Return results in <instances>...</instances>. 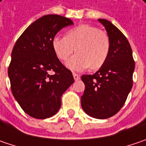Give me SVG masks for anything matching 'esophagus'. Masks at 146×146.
Segmentation results:
<instances>
[{
	"label": "esophagus",
	"mask_w": 146,
	"mask_h": 146,
	"mask_svg": "<svg viewBox=\"0 0 146 146\" xmlns=\"http://www.w3.org/2000/svg\"><path fill=\"white\" fill-rule=\"evenodd\" d=\"M73 78H74V80H75V81H78V80L80 79V76L78 75V74H77V73H73Z\"/></svg>",
	"instance_id": "34e87169"
}]
</instances>
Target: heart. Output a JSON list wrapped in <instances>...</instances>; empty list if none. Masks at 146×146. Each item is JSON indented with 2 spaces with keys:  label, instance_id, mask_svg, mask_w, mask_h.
Here are the masks:
<instances>
[{
  "label": "heart",
  "instance_id": "heart-1",
  "mask_svg": "<svg viewBox=\"0 0 146 146\" xmlns=\"http://www.w3.org/2000/svg\"><path fill=\"white\" fill-rule=\"evenodd\" d=\"M51 45L61 61H66L76 50L77 54L67 62V66L76 71L89 67L92 70L100 68L110 51V40L107 33L90 24H81L69 29L65 36H55Z\"/></svg>",
  "mask_w": 146,
  "mask_h": 146
}]
</instances>
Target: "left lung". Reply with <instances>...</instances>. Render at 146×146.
<instances>
[{
	"mask_svg": "<svg viewBox=\"0 0 146 146\" xmlns=\"http://www.w3.org/2000/svg\"><path fill=\"white\" fill-rule=\"evenodd\" d=\"M110 40V51L105 64L92 75H82L85 91L81 105L86 113L99 119L115 115L123 106L131 90L135 61L130 43L113 23L99 19Z\"/></svg>",
	"mask_w": 146,
	"mask_h": 146,
	"instance_id": "8db88e82",
	"label": "left lung"
}]
</instances>
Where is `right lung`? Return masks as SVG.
<instances>
[{
  "label": "right lung",
  "instance_id": "right-lung-1",
  "mask_svg": "<svg viewBox=\"0 0 146 146\" xmlns=\"http://www.w3.org/2000/svg\"><path fill=\"white\" fill-rule=\"evenodd\" d=\"M73 21L58 15L43 16L29 25L16 41L8 68L10 88L29 116L45 119L61 106V96L74 82L52 49L57 33ZM54 72L53 75L48 73Z\"/></svg>",
  "mask_w": 146,
  "mask_h": 146
}]
</instances>
